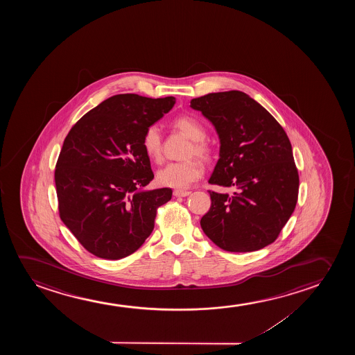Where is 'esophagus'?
<instances>
[{
	"instance_id": "1",
	"label": "esophagus",
	"mask_w": 355,
	"mask_h": 355,
	"mask_svg": "<svg viewBox=\"0 0 355 355\" xmlns=\"http://www.w3.org/2000/svg\"><path fill=\"white\" fill-rule=\"evenodd\" d=\"M173 195H175V198H184V196L190 195V191H187V190H175Z\"/></svg>"
}]
</instances>
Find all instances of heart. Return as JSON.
<instances>
[{"label":"heart","mask_w":355,"mask_h":355,"mask_svg":"<svg viewBox=\"0 0 355 355\" xmlns=\"http://www.w3.org/2000/svg\"><path fill=\"white\" fill-rule=\"evenodd\" d=\"M173 125L193 141L191 146H189L188 150L185 153V157L189 160L183 161V162H171L168 165H166L164 168H161L157 172L156 180L162 187L175 188V189H187L194 182L201 178V175L204 173L202 165L199 161L191 157L198 156L201 160L209 161L212 156V150L209 144L205 141L206 131L204 126L194 117L188 116V115L177 117L173 121ZM141 144L146 156L150 160L160 162L162 159V136H161L159 126L151 125L146 128L143 133Z\"/></svg>","instance_id":"obj_1"}]
</instances>
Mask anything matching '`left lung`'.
Wrapping results in <instances>:
<instances>
[{
	"label": "left lung",
	"instance_id": "left-lung-1",
	"mask_svg": "<svg viewBox=\"0 0 355 355\" xmlns=\"http://www.w3.org/2000/svg\"><path fill=\"white\" fill-rule=\"evenodd\" d=\"M190 107L214 123L220 141L209 184L211 207L200 220L204 233L229 252H252L277 240L298 199L300 177L280 123L246 93H209Z\"/></svg>",
	"mask_w": 355,
	"mask_h": 355
}]
</instances>
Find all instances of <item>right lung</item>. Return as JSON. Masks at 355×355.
Here are the masks:
<instances>
[{"label": "right lung", "instance_id": "add662e5", "mask_svg": "<svg viewBox=\"0 0 355 355\" xmlns=\"http://www.w3.org/2000/svg\"><path fill=\"white\" fill-rule=\"evenodd\" d=\"M175 97L116 94L93 107L64 139L54 180L60 219L88 252L127 257L146 241L172 189L143 190L154 173L141 138Z\"/></svg>", "mask_w": 355, "mask_h": 355}]
</instances>
